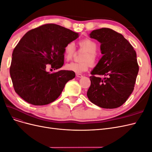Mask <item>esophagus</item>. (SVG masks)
<instances>
[{
    "label": "esophagus",
    "mask_w": 152,
    "mask_h": 152,
    "mask_svg": "<svg viewBox=\"0 0 152 152\" xmlns=\"http://www.w3.org/2000/svg\"><path fill=\"white\" fill-rule=\"evenodd\" d=\"M76 76H77V77H79V78H82V77H83V75H81V74H77Z\"/></svg>",
    "instance_id": "obj_1"
}]
</instances>
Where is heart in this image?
<instances>
[{"label":"heart","instance_id":"b5f03b06","mask_svg":"<svg viewBox=\"0 0 152 152\" xmlns=\"http://www.w3.org/2000/svg\"><path fill=\"white\" fill-rule=\"evenodd\" d=\"M80 49L85 51L82 55V62H72L67 64L65 68L67 70L75 73H81L88 70L91 63L95 64L97 61L98 44L94 40L90 39H84L80 40L79 42ZM75 51V45L73 42H68L64 48V58L66 60H70Z\"/></svg>","mask_w":152,"mask_h":152}]
</instances>
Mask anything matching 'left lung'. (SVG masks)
<instances>
[{
  "instance_id": "obj_1",
  "label": "left lung",
  "mask_w": 152,
  "mask_h": 152,
  "mask_svg": "<svg viewBox=\"0 0 152 152\" xmlns=\"http://www.w3.org/2000/svg\"><path fill=\"white\" fill-rule=\"evenodd\" d=\"M89 35L101 43L103 56L91 73L87 96L101 108H118L134 90L139 71L136 51L122 34L110 28L95 30ZM95 75L105 77L102 79Z\"/></svg>"
}]
</instances>
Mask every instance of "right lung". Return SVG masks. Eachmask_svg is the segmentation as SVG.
<instances>
[{"label":"right lung","mask_w":152,"mask_h":152,"mask_svg":"<svg viewBox=\"0 0 152 152\" xmlns=\"http://www.w3.org/2000/svg\"><path fill=\"white\" fill-rule=\"evenodd\" d=\"M79 37V34L56 24H45L25 34L14 49L10 75L16 93L34 105L53 102L66 82L75 77L69 70L50 73L64 64V48Z\"/></svg>","instance_id":"1"}]
</instances>
